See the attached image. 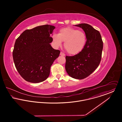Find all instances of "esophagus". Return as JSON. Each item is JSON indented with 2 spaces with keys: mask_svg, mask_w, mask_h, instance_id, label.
I'll use <instances>...</instances> for the list:
<instances>
[{
  "mask_svg": "<svg viewBox=\"0 0 122 122\" xmlns=\"http://www.w3.org/2000/svg\"><path fill=\"white\" fill-rule=\"evenodd\" d=\"M60 55H61V56H65V54L64 53L61 52H60Z\"/></svg>",
  "mask_w": 122,
  "mask_h": 122,
  "instance_id": "34e87169",
  "label": "esophagus"
}]
</instances>
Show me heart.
<instances>
[{
  "label": "heart",
  "mask_w": 122,
  "mask_h": 122,
  "mask_svg": "<svg viewBox=\"0 0 122 122\" xmlns=\"http://www.w3.org/2000/svg\"><path fill=\"white\" fill-rule=\"evenodd\" d=\"M52 40L54 45L59 47L65 42L64 46L70 54H76L84 48L86 40L85 33L77 29L67 27L61 29L58 34H53Z\"/></svg>",
  "instance_id": "b5f03b06"
}]
</instances>
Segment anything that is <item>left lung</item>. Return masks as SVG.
<instances>
[{"label":"left lung","instance_id":"left-lung-1","mask_svg":"<svg viewBox=\"0 0 122 122\" xmlns=\"http://www.w3.org/2000/svg\"><path fill=\"white\" fill-rule=\"evenodd\" d=\"M85 31L86 42L83 49L72 56H66L65 69L72 78L83 79L91 75L99 66L103 49V41L100 32L86 23L76 25Z\"/></svg>","mask_w":122,"mask_h":122}]
</instances>
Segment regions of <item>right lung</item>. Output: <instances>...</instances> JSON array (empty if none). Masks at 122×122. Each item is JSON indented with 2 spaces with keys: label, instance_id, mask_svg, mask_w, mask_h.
I'll return each instance as SVG.
<instances>
[{
  "label": "right lung",
  "instance_id": "1",
  "mask_svg": "<svg viewBox=\"0 0 122 122\" xmlns=\"http://www.w3.org/2000/svg\"><path fill=\"white\" fill-rule=\"evenodd\" d=\"M54 26L44 25L23 31L15 41L13 52L16 69L26 81L37 83L49 76L51 66L60 53L50 43Z\"/></svg>",
  "mask_w": 122,
  "mask_h": 122
}]
</instances>
